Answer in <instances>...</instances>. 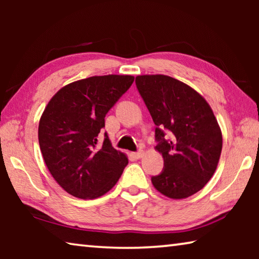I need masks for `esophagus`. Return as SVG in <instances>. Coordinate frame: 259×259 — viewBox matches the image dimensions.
I'll return each instance as SVG.
<instances>
[{"mask_svg": "<svg viewBox=\"0 0 259 259\" xmlns=\"http://www.w3.org/2000/svg\"><path fill=\"white\" fill-rule=\"evenodd\" d=\"M134 155H135L136 159H140V157H143L144 152H143L142 150H139V151H137V152H135Z\"/></svg>", "mask_w": 259, "mask_h": 259, "instance_id": "1", "label": "esophagus"}]
</instances>
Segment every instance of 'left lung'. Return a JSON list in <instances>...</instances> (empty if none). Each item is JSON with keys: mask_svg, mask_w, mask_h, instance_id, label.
<instances>
[{"mask_svg": "<svg viewBox=\"0 0 259 259\" xmlns=\"http://www.w3.org/2000/svg\"><path fill=\"white\" fill-rule=\"evenodd\" d=\"M136 87L156 125L155 147L163 156L153 185L168 198H188L217 168L223 137L216 117L202 96L174 77L139 75Z\"/></svg>", "mask_w": 259, "mask_h": 259, "instance_id": "obj_1", "label": "left lung"}]
</instances>
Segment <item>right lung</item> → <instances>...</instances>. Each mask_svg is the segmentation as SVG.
I'll return each mask as SVG.
<instances>
[{
  "label": "right lung",
  "mask_w": 259,
  "mask_h": 259,
  "mask_svg": "<svg viewBox=\"0 0 259 259\" xmlns=\"http://www.w3.org/2000/svg\"><path fill=\"white\" fill-rule=\"evenodd\" d=\"M135 80L131 75L93 76L61 88L38 124V143L52 177L73 196L96 199L115 185L128 159L98 135L105 116Z\"/></svg>",
  "instance_id": "obj_1"
}]
</instances>
